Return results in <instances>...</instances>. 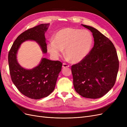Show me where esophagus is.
Segmentation results:
<instances>
[{"instance_id":"esophagus-1","label":"esophagus","mask_w":127,"mask_h":127,"mask_svg":"<svg viewBox=\"0 0 127 127\" xmlns=\"http://www.w3.org/2000/svg\"><path fill=\"white\" fill-rule=\"evenodd\" d=\"M69 66L68 64H63V68H66V67H69Z\"/></svg>"}]
</instances>
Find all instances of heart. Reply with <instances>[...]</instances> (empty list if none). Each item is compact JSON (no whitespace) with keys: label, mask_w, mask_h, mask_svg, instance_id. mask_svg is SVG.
Instances as JSON below:
<instances>
[{"label":"heart","mask_w":127,"mask_h":127,"mask_svg":"<svg viewBox=\"0 0 127 127\" xmlns=\"http://www.w3.org/2000/svg\"><path fill=\"white\" fill-rule=\"evenodd\" d=\"M94 37L88 30L65 28L58 31L53 41L48 44L47 50L53 58L60 56L63 50L65 55L73 63L85 59L93 47Z\"/></svg>","instance_id":"obj_1"}]
</instances>
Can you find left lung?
Here are the masks:
<instances>
[{
    "mask_svg": "<svg viewBox=\"0 0 127 127\" xmlns=\"http://www.w3.org/2000/svg\"><path fill=\"white\" fill-rule=\"evenodd\" d=\"M91 31L94 45L86 58L71 67L73 84L80 95L98 98L105 95L116 82L119 60L113 43L97 30L82 24Z\"/></svg>",
    "mask_w": 127,
    "mask_h": 127,
    "instance_id": "obj_1",
    "label": "left lung"
}]
</instances>
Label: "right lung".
Segmentation results:
<instances>
[{
  "mask_svg": "<svg viewBox=\"0 0 127 127\" xmlns=\"http://www.w3.org/2000/svg\"><path fill=\"white\" fill-rule=\"evenodd\" d=\"M50 24H42L22 33L15 40L8 54V64L11 80L18 91L29 98L39 99L48 96L55 90L62 63L42 58L40 63L32 69L22 67L17 60L21 44L33 41L39 45L43 53H47L45 33Z\"/></svg>",
  "mask_w": 127,
  "mask_h": 127,
  "instance_id": "right-lung-1",
  "label": "right lung"
}]
</instances>
